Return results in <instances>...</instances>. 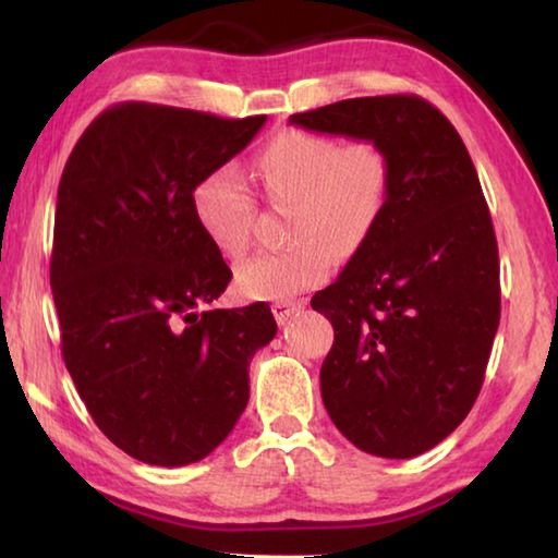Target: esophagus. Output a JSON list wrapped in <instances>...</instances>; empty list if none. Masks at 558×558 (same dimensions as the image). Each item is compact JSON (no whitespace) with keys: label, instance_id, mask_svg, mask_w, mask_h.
<instances>
[{"label":"esophagus","instance_id":"1","mask_svg":"<svg viewBox=\"0 0 558 558\" xmlns=\"http://www.w3.org/2000/svg\"><path fill=\"white\" fill-rule=\"evenodd\" d=\"M305 307V302H295V300H282V302H276V305H272V315H276V319H278V325H288L292 317H295L300 310Z\"/></svg>","mask_w":558,"mask_h":558}]
</instances>
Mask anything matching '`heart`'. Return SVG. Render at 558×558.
I'll use <instances>...</instances> for the list:
<instances>
[{
	"instance_id": "heart-1",
	"label": "heart",
	"mask_w": 558,
	"mask_h": 558,
	"mask_svg": "<svg viewBox=\"0 0 558 558\" xmlns=\"http://www.w3.org/2000/svg\"><path fill=\"white\" fill-rule=\"evenodd\" d=\"M260 192L292 204L288 251L256 253L235 266V288L251 300H290L329 278L332 260L349 258L372 239L389 204L391 165L374 140L282 130L256 162ZM202 231L223 253L245 251L258 202L233 167H216L192 192Z\"/></svg>"
}]
</instances>
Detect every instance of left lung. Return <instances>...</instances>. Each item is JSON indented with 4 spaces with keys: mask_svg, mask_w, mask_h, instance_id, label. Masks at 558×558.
<instances>
[{
    "mask_svg": "<svg viewBox=\"0 0 558 558\" xmlns=\"http://www.w3.org/2000/svg\"><path fill=\"white\" fill-rule=\"evenodd\" d=\"M374 140L389 204L313 310L335 327L323 401L359 450L405 460L456 430L483 389L499 325V256L483 186L458 130L418 96L349 98L290 116Z\"/></svg>",
    "mask_w": 558,
    "mask_h": 558,
    "instance_id": "8db88e82",
    "label": "left lung"
}]
</instances>
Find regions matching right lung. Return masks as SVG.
<instances>
[{"mask_svg": "<svg viewBox=\"0 0 558 558\" xmlns=\"http://www.w3.org/2000/svg\"><path fill=\"white\" fill-rule=\"evenodd\" d=\"M266 116L120 102L63 167L51 290L65 369L96 426L147 465L209 456L248 403V364L278 332L266 302L204 310L231 268L192 209L204 174Z\"/></svg>", "mask_w": 558, "mask_h": 558, "instance_id": "obj_1", "label": "right lung"}]
</instances>
